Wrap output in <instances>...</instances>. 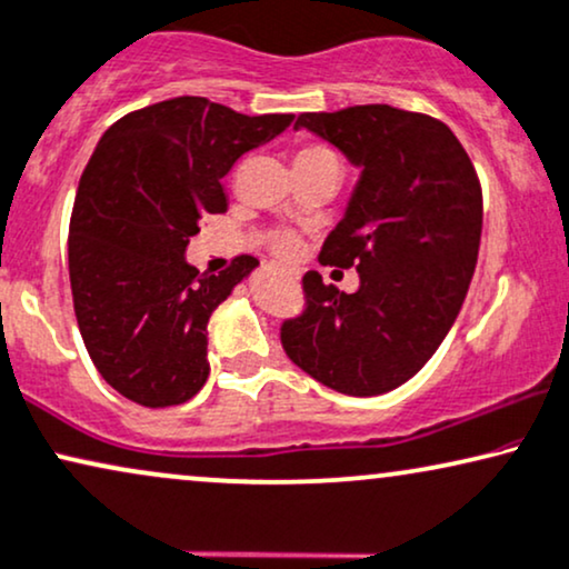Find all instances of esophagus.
I'll return each instance as SVG.
<instances>
[{
  "label": "esophagus",
  "mask_w": 569,
  "mask_h": 569,
  "mask_svg": "<svg viewBox=\"0 0 569 569\" xmlns=\"http://www.w3.org/2000/svg\"><path fill=\"white\" fill-rule=\"evenodd\" d=\"M286 272H289V276H291V278H299V272H291V270H286Z\"/></svg>",
  "instance_id": "esophagus-1"
}]
</instances>
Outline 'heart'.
<instances>
[{
    "label": "heart",
    "instance_id": "1",
    "mask_svg": "<svg viewBox=\"0 0 569 569\" xmlns=\"http://www.w3.org/2000/svg\"><path fill=\"white\" fill-rule=\"evenodd\" d=\"M318 154H330V152H328V149H322V147H305L297 157H318ZM280 249L289 251V249H291V241H289V239L280 241Z\"/></svg>",
    "mask_w": 569,
    "mask_h": 569
}]
</instances>
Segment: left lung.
<instances>
[{
	"label": "left lung",
	"instance_id": "left-lung-1",
	"mask_svg": "<svg viewBox=\"0 0 569 569\" xmlns=\"http://www.w3.org/2000/svg\"><path fill=\"white\" fill-rule=\"evenodd\" d=\"M359 170L320 262L357 268L359 291L305 276L307 312L280 328L286 355L349 397L393 391L455 326L478 264L483 197L470 157L441 120L391 104L299 114Z\"/></svg>",
	"mask_w": 569,
	"mask_h": 569
}]
</instances>
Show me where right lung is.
I'll return each instance as SVG.
<instances>
[{
	"instance_id": "add662e5",
	"label": "right lung",
	"mask_w": 569,
	"mask_h": 569,
	"mask_svg": "<svg viewBox=\"0 0 569 569\" xmlns=\"http://www.w3.org/2000/svg\"><path fill=\"white\" fill-rule=\"evenodd\" d=\"M293 123L176 97L110 126L78 183L68 262L78 328L99 376L141 407L197 397L210 376L207 322L260 262L220 276L186 260L204 214L226 212L233 162Z\"/></svg>"
}]
</instances>
